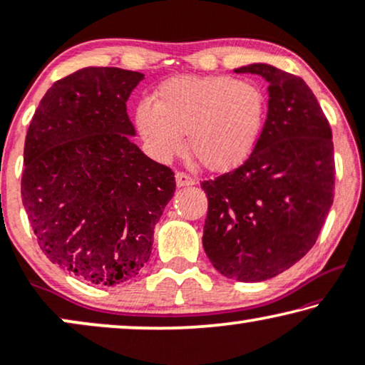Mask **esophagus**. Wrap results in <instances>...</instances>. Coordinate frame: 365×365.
<instances>
[{
    "label": "esophagus",
    "instance_id": "obj_1",
    "mask_svg": "<svg viewBox=\"0 0 365 365\" xmlns=\"http://www.w3.org/2000/svg\"><path fill=\"white\" fill-rule=\"evenodd\" d=\"M175 180H177V187H192V185H195L197 183V180L193 178V177H190V175H187V173H183V172H177L175 173Z\"/></svg>",
    "mask_w": 365,
    "mask_h": 365
}]
</instances>
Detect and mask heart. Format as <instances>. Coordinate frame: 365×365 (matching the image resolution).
Wrapping results in <instances>:
<instances>
[{
  "label": "heart",
  "instance_id": "heart-1",
  "mask_svg": "<svg viewBox=\"0 0 365 365\" xmlns=\"http://www.w3.org/2000/svg\"><path fill=\"white\" fill-rule=\"evenodd\" d=\"M267 118L260 86L225 75L168 78L142 100L135 125L153 158L167 162L183 148L212 172H228L250 157Z\"/></svg>",
  "mask_w": 365,
  "mask_h": 365
}]
</instances>
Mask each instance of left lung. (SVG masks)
Here are the masks:
<instances>
[{"label": "left lung", "mask_w": 365, "mask_h": 365, "mask_svg": "<svg viewBox=\"0 0 365 365\" xmlns=\"http://www.w3.org/2000/svg\"><path fill=\"white\" fill-rule=\"evenodd\" d=\"M269 83V111L244 165L202 183L203 249L227 279L262 282L312 249L334 202L330 125L302 78L267 63L237 68Z\"/></svg>", "instance_id": "obj_1"}]
</instances>
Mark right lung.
Listing matches in <instances>:
<instances>
[{"instance_id": "1", "label": "right lung", "mask_w": 365, "mask_h": 365, "mask_svg": "<svg viewBox=\"0 0 365 365\" xmlns=\"http://www.w3.org/2000/svg\"><path fill=\"white\" fill-rule=\"evenodd\" d=\"M143 73L90 66L43 96L24 142L21 198L53 264L95 285L138 275L175 173L132 142L126 101Z\"/></svg>"}]
</instances>
